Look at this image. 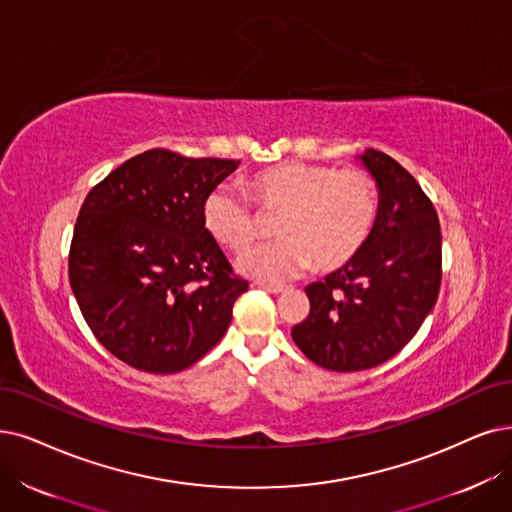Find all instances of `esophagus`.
<instances>
[{"label": "esophagus", "instance_id": "34e87169", "mask_svg": "<svg viewBox=\"0 0 512 512\" xmlns=\"http://www.w3.org/2000/svg\"><path fill=\"white\" fill-rule=\"evenodd\" d=\"M256 285H258V288H262L264 292H271V294H283L285 290H288V288H285V285H279V283H267V281H258Z\"/></svg>", "mask_w": 512, "mask_h": 512}]
</instances>
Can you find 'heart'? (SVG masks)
Segmentation results:
<instances>
[{"label": "heart", "instance_id": "b5f03b06", "mask_svg": "<svg viewBox=\"0 0 512 512\" xmlns=\"http://www.w3.org/2000/svg\"><path fill=\"white\" fill-rule=\"evenodd\" d=\"M254 206L273 222L275 241L258 243L239 254L245 275L279 281L313 267L327 273L349 264L370 237L378 214V191L365 170L306 161H285L248 180ZM203 224L227 250H241L258 231L250 199L220 185L203 201Z\"/></svg>", "mask_w": 512, "mask_h": 512}]
</instances>
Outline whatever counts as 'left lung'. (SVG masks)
<instances>
[{
  "mask_svg": "<svg viewBox=\"0 0 512 512\" xmlns=\"http://www.w3.org/2000/svg\"><path fill=\"white\" fill-rule=\"evenodd\" d=\"M378 185V214L363 250L306 285L311 313L292 327L298 349L332 372L370 370L414 338L441 288V229L433 201L382 151L359 155Z\"/></svg>",
  "mask_w": 512,
  "mask_h": 512,
  "instance_id": "1",
  "label": "left lung"
}]
</instances>
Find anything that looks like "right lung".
I'll use <instances>...</instances> for the list:
<instances>
[{"label": "right lung", "instance_id": "right-lung-1", "mask_svg": "<svg viewBox=\"0 0 512 512\" xmlns=\"http://www.w3.org/2000/svg\"><path fill=\"white\" fill-rule=\"evenodd\" d=\"M235 159L151 149L88 193L69 250L79 311L105 349L140 372L176 374L229 330L248 281L203 224V201Z\"/></svg>", "mask_w": 512, "mask_h": 512}]
</instances>
